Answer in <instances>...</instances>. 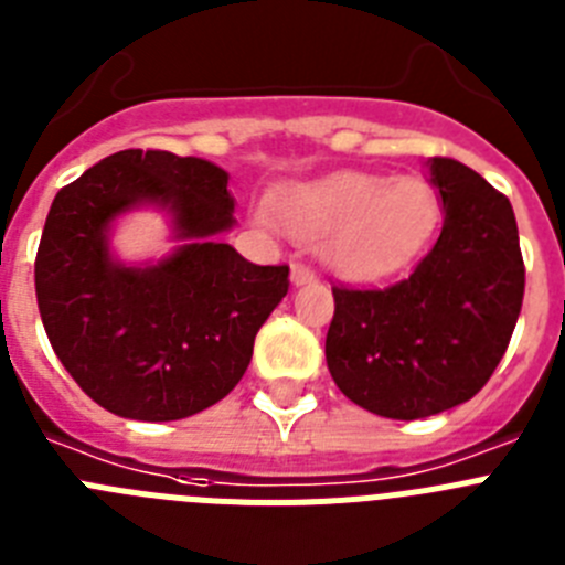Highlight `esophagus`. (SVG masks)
Listing matches in <instances>:
<instances>
[{"label": "esophagus", "mask_w": 565, "mask_h": 565, "mask_svg": "<svg viewBox=\"0 0 565 565\" xmlns=\"http://www.w3.org/2000/svg\"><path fill=\"white\" fill-rule=\"evenodd\" d=\"M291 282L294 286H306V282H317V274L306 263H294L291 266Z\"/></svg>", "instance_id": "1"}]
</instances>
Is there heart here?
Segmentation results:
<instances>
[{
  "mask_svg": "<svg viewBox=\"0 0 565 565\" xmlns=\"http://www.w3.org/2000/svg\"><path fill=\"white\" fill-rule=\"evenodd\" d=\"M282 221L302 239H322L333 271L373 279L416 257L438 223V194L422 178L337 172L282 198Z\"/></svg>",
  "mask_w": 565,
  "mask_h": 565,
  "instance_id": "obj_1",
  "label": "heart"
}]
</instances>
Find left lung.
Wrapping results in <instances>:
<instances>
[{"instance_id":"left-lung-1","label":"left lung","mask_w":565,"mask_h":565,"mask_svg":"<svg viewBox=\"0 0 565 565\" xmlns=\"http://www.w3.org/2000/svg\"><path fill=\"white\" fill-rule=\"evenodd\" d=\"M430 174L444 206L436 246L393 286H333L326 337L339 391L402 422L481 391L507 353L526 286L507 194L452 158H433Z\"/></svg>"}]
</instances>
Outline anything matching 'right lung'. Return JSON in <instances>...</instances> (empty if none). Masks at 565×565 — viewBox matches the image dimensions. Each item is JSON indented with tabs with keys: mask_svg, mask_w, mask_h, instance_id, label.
<instances>
[{
	"mask_svg": "<svg viewBox=\"0 0 565 565\" xmlns=\"http://www.w3.org/2000/svg\"><path fill=\"white\" fill-rule=\"evenodd\" d=\"M228 174L201 158L124 149L58 189L36 252V302L64 371L104 411L174 422L234 391L288 266H254L214 234L234 223ZM169 205L190 243L152 269L106 252L108 223Z\"/></svg>",
	"mask_w": 565,
	"mask_h": 565,
	"instance_id": "right-lung-1",
	"label": "right lung"
}]
</instances>
